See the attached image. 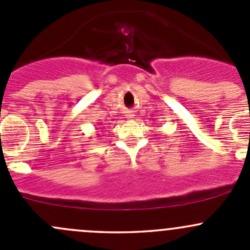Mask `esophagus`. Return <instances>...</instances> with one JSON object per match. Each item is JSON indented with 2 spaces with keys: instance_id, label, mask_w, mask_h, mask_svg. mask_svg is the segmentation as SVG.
<instances>
[{
  "instance_id": "1",
  "label": "esophagus",
  "mask_w": 250,
  "mask_h": 250,
  "mask_svg": "<svg viewBox=\"0 0 250 250\" xmlns=\"http://www.w3.org/2000/svg\"><path fill=\"white\" fill-rule=\"evenodd\" d=\"M125 116H127L128 118H133L135 115H134L133 110H127V111H125Z\"/></svg>"
}]
</instances>
